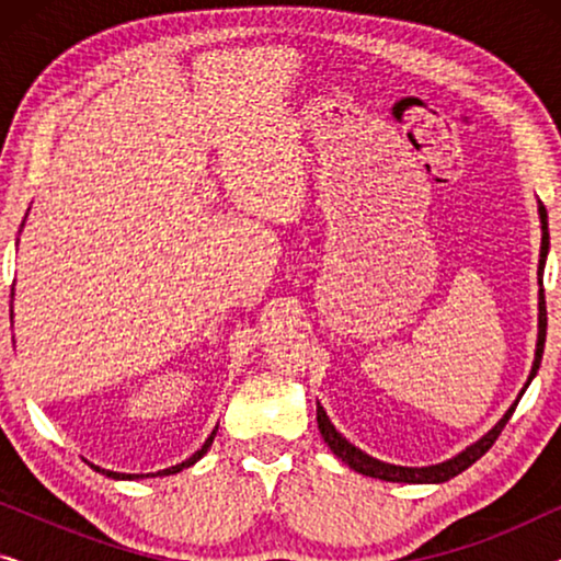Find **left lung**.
<instances>
[{
	"label": "left lung",
	"mask_w": 561,
	"mask_h": 561,
	"mask_svg": "<svg viewBox=\"0 0 561 561\" xmlns=\"http://www.w3.org/2000/svg\"><path fill=\"white\" fill-rule=\"evenodd\" d=\"M539 221H541V252H539V334H536V352H534V365H531V373H528V380L526 386L520 388V393L516 401L511 403V409L503 413L501 421L490 428L488 434H482L478 442H472L470 447H465L459 455L444 459L439 465H426V467H403V465H390V462H382V459H375L363 451L355 444L344 439V436L336 432V426L329 421L324 405L317 401V421H319V432H321V439L327 442V447L334 451L336 457L342 459L344 465L350 467V470H355L359 474H365V478H375V480H386V482H409V485H439V482H447L451 478H457L459 472H465L467 467L478 462V459L485 455V451L493 447L497 434L503 432V426L508 424V419L513 416V411H516V405L520 401V396L526 393V388L531 386V380L536 378V373H539V365H541V355H543V342H547V301H543V265H547V255H549V217H547V209H543V204L539 202Z\"/></svg>",
	"instance_id": "1"
}]
</instances>
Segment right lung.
Here are the masks:
<instances>
[{
	"label": "right lung",
	"mask_w": 561,
	"mask_h": 561,
	"mask_svg": "<svg viewBox=\"0 0 561 561\" xmlns=\"http://www.w3.org/2000/svg\"><path fill=\"white\" fill-rule=\"evenodd\" d=\"M22 225H25V221H22ZM217 428L219 426H214V432L209 434V439L204 442V447L198 449V451H194V455H191L188 459H183L181 465H173V467H165V470H160V472H148V474H127V472H112V470H102V467H96V465H91L94 467L96 472H102V474H106V478H112V480H142V478H158V474H173V472H181L183 467H191V465H196L198 459H202L206 451H209V447H211V442H214V436H217Z\"/></svg>",
	"instance_id": "right-lung-1"
}]
</instances>
